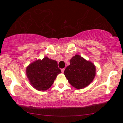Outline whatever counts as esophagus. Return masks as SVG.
<instances>
[{
    "mask_svg": "<svg viewBox=\"0 0 123 123\" xmlns=\"http://www.w3.org/2000/svg\"><path fill=\"white\" fill-rule=\"evenodd\" d=\"M64 70H65V69H64V68L61 69V72H62V73H63V72H64Z\"/></svg>",
    "mask_w": 123,
    "mask_h": 123,
    "instance_id": "1",
    "label": "esophagus"
}]
</instances>
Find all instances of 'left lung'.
I'll return each instance as SVG.
<instances>
[{"label":"left lung","mask_w":123,"mask_h":123,"mask_svg":"<svg viewBox=\"0 0 123 123\" xmlns=\"http://www.w3.org/2000/svg\"><path fill=\"white\" fill-rule=\"evenodd\" d=\"M69 83L77 89H81L90 84L95 76V66L79 55L70 60V65L64 71Z\"/></svg>","instance_id":"left-lung-1"}]
</instances>
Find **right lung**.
Returning <instances> with one entry per match:
<instances>
[{
    "mask_svg": "<svg viewBox=\"0 0 123 123\" xmlns=\"http://www.w3.org/2000/svg\"><path fill=\"white\" fill-rule=\"evenodd\" d=\"M61 73L57 62L47 57L42 60L35 61L26 68V75L31 84L40 91H45L50 88Z\"/></svg>",
    "mask_w": 123,
    "mask_h": 123,
    "instance_id": "add662e5",
    "label": "right lung"
}]
</instances>
